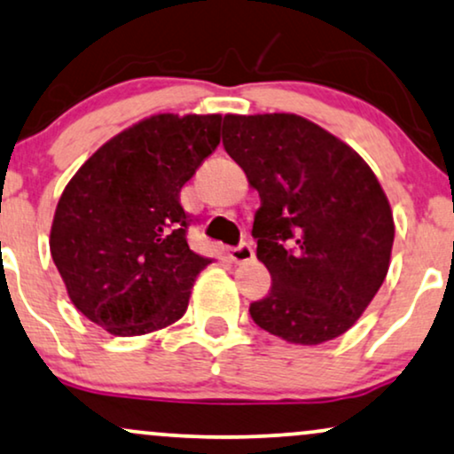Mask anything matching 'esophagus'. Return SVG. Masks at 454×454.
<instances>
[{
	"instance_id": "esophagus-1",
	"label": "esophagus",
	"mask_w": 454,
	"mask_h": 454,
	"mask_svg": "<svg viewBox=\"0 0 454 454\" xmlns=\"http://www.w3.org/2000/svg\"><path fill=\"white\" fill-rule=\"evenodd\" d=\"M254 247H251V243H243L239 245V247H231L228 249V258H231L234 264H245V262H251L254 260Z\"/></svg>"
}]
</instances>
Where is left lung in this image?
I'll return each mask as SVG.
<instances>
[{
    "instance_id": "8db88e82",
    "label": "left lung",
    "mask_w": 454,
    "mask_h": 454,
    "mask_svg": "<svg viewBox=\"0 0 454 454\" xmlns=\"http://www.w3.org/2000/svg\"><path fill=\"white\" fill-rule=\"evenodd\" d=\"M222 139L260 194L251 234L272 286L251 319L294 345L342 336L389 270L383 185L351 145L296 114H226Z\"/></svg>"
}]
</instances>
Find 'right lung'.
Returning <instances> with one entry per match:
<instances>
[{"mask_svg": "<svg viewBox=\"0 0 454 454\" xmlns=\"http://www.w3.org/2000/svg\"><path fill=\"white\" fill-rule=\"evenodd\" d=\"M220 114H154L106 141L65 185L51 254L67 296L114 336L182 319L211 258L190 249L184 184L220 145Z\"/></svg>", "mask_w": 454, "mask_h": 454, "instance_id": "right-lung-1", "label": "right lung"}]
</instances>
